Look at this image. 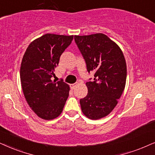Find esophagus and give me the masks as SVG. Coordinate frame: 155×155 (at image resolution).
<instances>
[{
	"label": "esophagus",
	"mask_w": 155,
	"mask_h": 155,
	"mask_svg": "<svg viewBox=\"0 0 155 155\" xmlns=\"http://www.w3.org/2000/svg\"><path fill=\"white\" fill-rule=\"evenodd\" d=\"M76 85H77V84H70V87H71V89L72 90H74L76 88Z\"/></svg>",
	"instance_id": "1"
}]
</instances>
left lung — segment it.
I'll return each mask as SVG.
<instances>
[{
    "mask_svg": "<svg viewBox=\"0 0 155 155\" xmlns=\"http://www.w3.org/2000/svg\"><path fill=\"white\" fill-rule=\"evenodd\" d=\"M74 40L87 64L92 81L86 83L88 94L80 99L82 112L90 119H99L110 114L124 91L127 64L122 51L103 34L74 36Z\"/></svg>",
    "mask_w": 155,
    "mask_h": 155,
    "instance_id": "left-lung-1",
    "label": "left lung"
}]
</instances>
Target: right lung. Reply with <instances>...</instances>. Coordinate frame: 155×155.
Wrapping results in <instances>:
<instances>
[{
  "mask_svg": "<svg viewBox=\"0 0 155 155\" xmlns=\"http://www.w3.org/2000/svg\"><path fill=\"white\" fill-rule=\"evenodd\" d=\"M74 36L52 34L33 41L25 51L20 69L23 94L37 116L51 120L61 114L69 94V86L51 78L61 55L71 44Z\"/></svg>",
  "mask_w": 155,
  "mask_h": 155,
  "instance_id": "obj_1",
  "label": "right lung"
}]
</instances>
